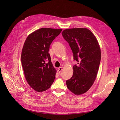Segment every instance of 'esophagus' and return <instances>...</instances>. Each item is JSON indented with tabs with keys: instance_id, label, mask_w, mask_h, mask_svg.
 I'll list each match as a JSON object with an SVG mask.
<instances>
[{
	"instance_id": "34e87169",
	"label": "esophagus",
	"mask_w": 120,
	"mask_h": 120,
	"mask_svg": "<svg viewBox=\"0 0 120 120\" xmlns=\"http://www.w3.org/2000/svg\"><path fill=\"white\" fill-rule=\"evenodd\" d=\"M62 71V67H60V68H58V72H59V73H60Z\"/></svg>"
}]
</instances>
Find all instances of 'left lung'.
<instances>
[{
    "mask_svg": "<svg viewBox=\"0 0 120 120\" xmlns=\"http://www.w3.org/2000/svg\"><path fill=\"white\" fill-rule=\"evenodd\" d=\"M62 34L71 49L74 60L77 62L66 84L75 95H80L89 90L95 80L101 58L100 48L95 36L87 29H66Z\"/></svg>",
    "mask_w": 120,
    "mask_h": 120,
    "instance_id": "1",
    "label": "left lung"
}]
</instances>
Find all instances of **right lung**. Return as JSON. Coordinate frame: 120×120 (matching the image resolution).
Masks as SVG:
<instances>
[{
  "label": "right lung",
  "instance_id": "1",
  "mask_svg": "<svg viewBox=\"0 0 120 120\" xmlns=\"http://www.w3.org/2000/svg\"><path fill=\"white\" fill-rule=\"evenodd\" d=\"M62 29L44 28L30 34L25 41L21 63L25 78L36 91L49 89L55 79L54 68L49 51L50 44Z\"/></svg>",
  "mask_w": 120,
  "mask_h": 120
}]
</instances>
